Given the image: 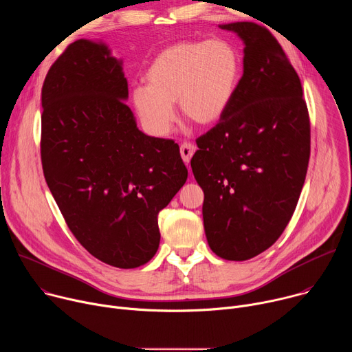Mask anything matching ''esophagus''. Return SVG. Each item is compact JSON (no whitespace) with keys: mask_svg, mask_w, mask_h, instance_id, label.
I'll list each match as a JSON object with an SVG mask.
<instances>
[{"mask_svg":"<svg viewBox=\"0 0 352 352\" xmlns=\"http://www.w3.org/2000/svg\"><path fill=\"white\" fill-rule=\"evenodd\" d=\"M179 152H181V157H182V160L188 164L189 163V160H190V157L193 156V153H195V146L192 144V143H189V142H185V143H182L181 144V147H179Z\"/></svg>","mask_w":352,"mask_h":352,"instance_id":"esophagus-1","label":"esophagus"}]
</instances>
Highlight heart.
<instances>
[{
    "label": "heart",
    "instance_id": "heart-1",
    "mask_svg": "<svg viewBox=\"0 0 352 352\" xmlns=\"http://www.w3.org/2000/svg\"><path fill=\"white\" fill-rule=\"evenodd\" d=\"M239 76V56L228 41H182L157 54L146 71L147 85L133 87L132 103L150 133L166 136L175 121V102L195 124L219 121L232 102Z\"/></svg>",
    "mask_w": 352,
    "mask_h": 352
}]
</instances>
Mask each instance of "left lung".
Returning a JSON list of instances; mask_svg holds the SVG:
<instances>
[{
	"label": "left lung",
	"instance_id": "1",
	"mask_svg": "<svg viewBox=\"0 0 352 352\" xmlns=\"http://www.w3.org/2000/svg\"><path fill=\"white\" fill-rule=\"evenodd\" d=\"M220 28L243 40V74L227 111L196 139L190 167L205 192L210 249L241 262L265 252L289 223L307 177L311 122L276 37L254 22Z\"/></svg>",
	"mask_w": 352,
	"mask_h": 352
}]
</instances>
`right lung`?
I'll use <instances>...</instances> for the list:
<instances>
[{
	"mask_svg": "<svg viewBox=\"0 0 352 352\" xmlns=\"http://www.w3.org/2000/svg\"><path fill=\"white\" fill-rule=\"evenodd\" d=\"M122 63L103 43L76 40L41 89L45 182L79 243L96 259L135 269L155 256L157 216L188 178L179 146L136 126Z\"/></svg>",
	"mask_w": 352,
	"mask_h": 352,
	"instance_id": "right-lung-1",
	"label": "right lung"
}]
</instances>
